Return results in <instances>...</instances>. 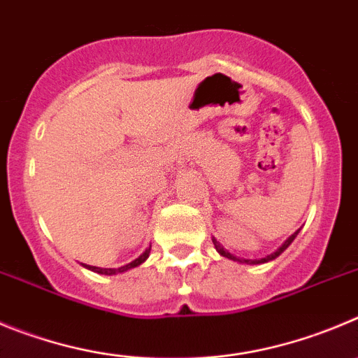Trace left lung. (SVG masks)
<instances>
[{"mask_svg":"<svg viewBox=\"0 0 358 358\" xmlns=\"http://www.w3.org/2000/svg\"><path fill=\"white\" fill-rule=\"evenodd\" d=\"M299 231H300V229H296V231L293 233L292 236H288V238L285 240V243H282V245H280L279 249H277V250H273L272 255L265 256V258H259V259H245V258H238V256L231 255V252H229V250H226L224 247H222V245H220L219 242H217L215 236H212V242H213V245H215V250H217V252H219L220 256H224V258L233 259V262H236V263H243V265H262V263H268V262H272V259H275L277 256L282 255V252H285V250L288 249L289 245H292L293 240L296 238V235H299Z\"/></svg>","mask_w":358,"mask_h":358,"instance_id":"left-lung-1","label":"left lung"}]
</instances>
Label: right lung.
I'll return each mask as SVG.
<instances>
[{
	"instance_id": "1",
	"label": "right lung",
	"mask_w": 358,
	"mask_h": 358,
	"mask_svg": "<svg viewBox=\"0 0 358 358\" xmlns=\"http://www.w3.org/2000/svg\"><path fill=\"white\" fill-rule=\"evenodd\" d=\"M150 249H152V245H150L148 249H146L145 252H143V255L139 256V258H136V259H134V262L127 263V265L120 266V268H100V266L85 265V263H83V266H85V268H88V270H92V272L102 273V275H116V273H123V272H127V270H130V268H136V266L143 265V263H145L146 259H148V256H150Z\"/></svg>"
}]
</instances>
